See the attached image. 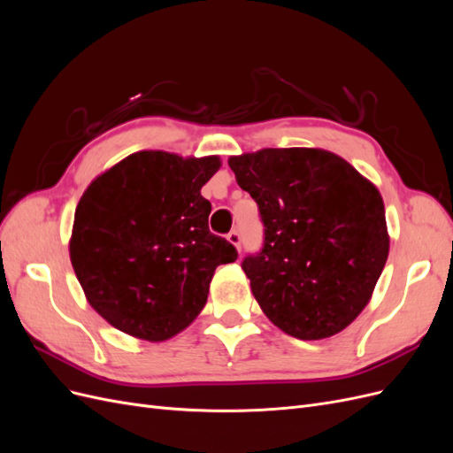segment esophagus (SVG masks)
Instances as JSON below:
<instances>
[{"instance_id": "obj_1", "label": "esophagus", "mask_w": 453, "mask_h": 453, "mask_svg": "<svg viewBox=\"0 0 453 453\" xmlns=\"http://www.w3.org/2000/svg\"><path fill=\"white\" fill-rule=\"evenodd\" d=\"M226 240L234 245V248L240 251V243H242V236H240V232L238 230H230L228 232V236H226Z\"/></svg>"}]
</instances>
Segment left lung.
Wrapping results in <instances>:
<instances>
[{
	"instance_id": "obj_1",
	"label": "left lung",
	"mask_w": 453,
	"mask_h": 453,
	"mask_svg": "<svg viewBox=\"0 0 453 453\" xmlns=\"http://www.w3.org/2000/svg\"><path fill=\"white\" fill-rule=\"evenodd\" d=\"M228 166L265 225L263 250L242 268L266 318L298 340L344 331L389 255L378 188L323 149H263Z\"/></svg>"
}]
</instances>
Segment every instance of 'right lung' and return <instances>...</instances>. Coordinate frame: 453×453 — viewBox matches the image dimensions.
Instances as JSON below:
<instances>
[{"label": "right lung", "mask_w": 453, "mask_h": 453, "mask_svg": "<svg viewBox=\"0 0 453 453\" xmlns=\"http://www.w3.org/2000/svg\"><path fill=\"white\" fill-rule=\"evenodd\" d=\"M219 157L140 150L98 175L81 196L70 257L88 304L119 331L164 342L195 321L213 272L234 245L210 232L200 188Z\"/></svg>", "instance_id": "right-lung-1"}]
</instances>
